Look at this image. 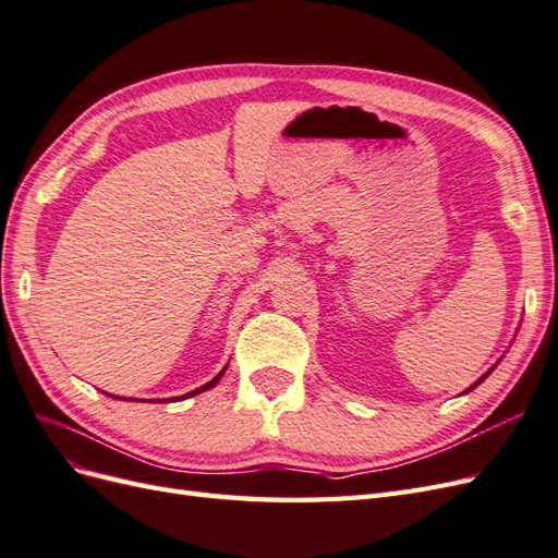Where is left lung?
Instances as JSON below:
<instances>
[{
  "label": "left lung",
  "instance_id": "8db88e82",
  "mask_svg": "<svg viewBox=\"0 0 558 558\" xmlns=\"http://www.w3.org/2000/svg\"><path fill=\"white\" fill-rule=\"evenodd\" d=\"M486 375H488V373H486ZM486 375H484V377H482V379H480V381H477V384H482V381H484V379H486ZM477 384H472V388H475V386H477ZM468 391H470V388H468Z\"/></svg>",
  "mask_w": 558,
  "mask_h": 558
}]
</instances>
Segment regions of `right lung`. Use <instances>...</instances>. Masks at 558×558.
<instances>
[{"instance_id":"right-lung-1","label":"right lung","mask_w":558,"mask_h":558,"mask_svg":"<svg viewBox=\"0 0 558 558\" xmlns=\"http://www.w3.org/2000/svg\"><path fill=\"white\" fill-rule=\"evenodd\" d=\"M221 375H223V369H221V373H218L209 384H205V386H199L197 388V391H193V393H185V396H181V398H189V396H195V393H202V391H207V388H211V386H216L218 384V379H221Z\"/></svg>"}]
</instances>
